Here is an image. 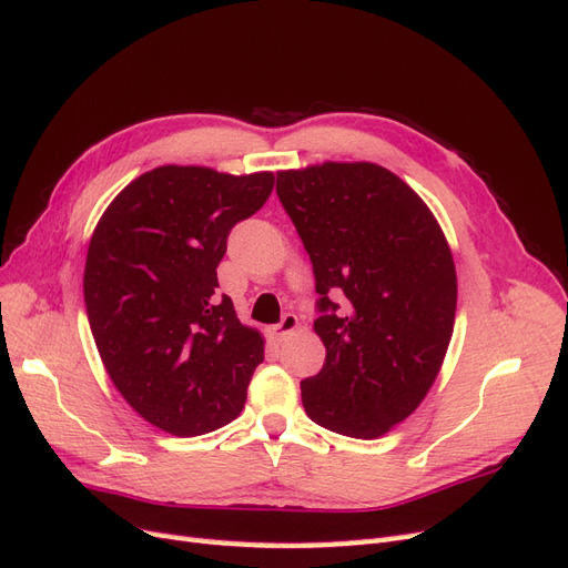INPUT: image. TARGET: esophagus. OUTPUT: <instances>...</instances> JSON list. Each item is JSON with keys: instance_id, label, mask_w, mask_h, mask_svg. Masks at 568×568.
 Instances as JSON below:
<instances>
[{"instance_id": "esophagus-1", "label": "esophagus", "mask_w": 568, "mask_h": 568, "mask_svg": "<svg viewBox=\"0 0 568 568\" xmlns=\"http://www.w3.org/2000/svg\"><path fill=\"white\" fill-rule=\"evenodd\" d=\"M296 329H298V317H296V315H291V313H286V315L282 317V322H280V324H274V326H272L270 334H272V338L284 341V338H288L291 334H294Z\"/></svg>"}]
</instances>
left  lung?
Returning <instances> with one entry per match:
<instances>
[{
    "instance_id": "8db88e82",
    "label": "left lung",
    "mask_w": 568,
    "mask_h": 568,
    "mask_svg": "<svg viewBox=\"0 0 568 568\" xmlns=\"http://www.w3.org/2000/svg\"><path fill=\"white\" fill-rule=\"evenodd\" d=\"M277 194L311 255L326 357L301 382L315 424L379 438L419 407L448 353L457 272L438 220L390 170L326 161L280 170ZM343 293L338 308L331 298Z\"/></svg>"
}]
</instances>
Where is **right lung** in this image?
<instances>
[{
  "label": "right lung",
  "mask_w": 568,
  "mask_h": 568,
  "mask_svg": "<svg viewBox=\"0 0 568 568\" xmlns=\"http://www.w3.org/2000/svg\"><path fill=\"white\" fill-rule=\"evenodd\" d=\"M272 186V173L161 165L97 222L82 282L94 343L120 395L165 434H209L244 409L265 338L215 294V270Z\"/></svg>",
  "instance_id": "add662e5"
}]
</instances>
